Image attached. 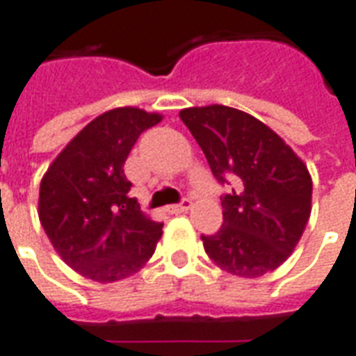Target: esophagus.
Listing matches in <instances>:
<instances>
[{
    "label": "esophagus",
    "mask_w": 356,
    "mask_h": 356,
    "mask_svg": "<svg viewBox=\"0 0 356 356\" xmlns=\"http://www.w3.org/2000/svg\"><path fill=\"white\" fill-rule=\"evenodd\" d=\"M189 208H191V200L184 199L180 204H172V207H168L167 210L170 213H184V212H188Z\"/></svg>",
    "instance_id": "1"
}]
</instances>
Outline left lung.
Segmentation results:
<instances>
[{
    "label": "left lung",
    "mask_w": 356,
    "mask_h": 356,
    "mask_svg": "<svg viewBox=\"0 0 356 356\" xmlns=\"http://www.w3.org/2000/svg\"><path fill=\"white\" fill-rule=\"evenodd\" d=\"M212 175L231 184L221 197L223 225L200 236L208 257L229 274L259 277L276 270L298 244L312 213V176L268 125L223 105L180 112Z\"/></svg>",
    "instance_id": "left-lung-1"
}]
</instances>
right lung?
Instances as JSON below:
<instances>
[{"instance_id":"obj_1","label":"right lung","mask_w":356,"mask_h":356,"mask_svg":"<svg viewBox=\"0 0 356 356\" xmlns=\"http://www.w3.org/2000/svg\"><path fill=\"white\" fill-rule=\"evenodd\" d=\"M161 114L122 106L97 116L61 149L39 191V219L54 250L88 280L112 283L143 268L163 234L131 199L125 159Z\"/></svg>"}]
</instances>
